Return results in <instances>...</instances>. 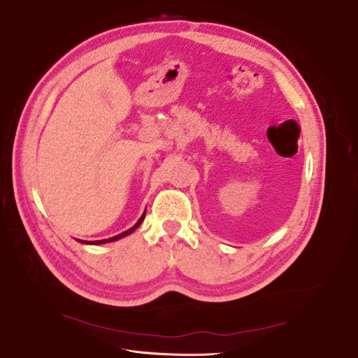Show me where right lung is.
<instances>
[{
	"label": "right lung",
	"mask_w": 358,
	"mask_h": 358,
	"mask_svg": "<svg viewBox=\"0 0 358 358\" xmlns=\"http://www.w3.org/2000/svg\"><path fill=\"white\" fill-rule=\"evenodd\" d=\"M145 215H146V210L143 212V215L140 216V220L136 222V225L134 227H131V229L129 230H127V231H124V233H121V234H117V236H113V237H110V239H103V241H91V242H88V241H79L80 243H86V245H103V243H109V242H115V241H119V239H122V237H125V236H128V234H131L137 227L143 222V220H145Z\"/></svg>",
	"instance_id": "add662e5"
}]
</instances>
